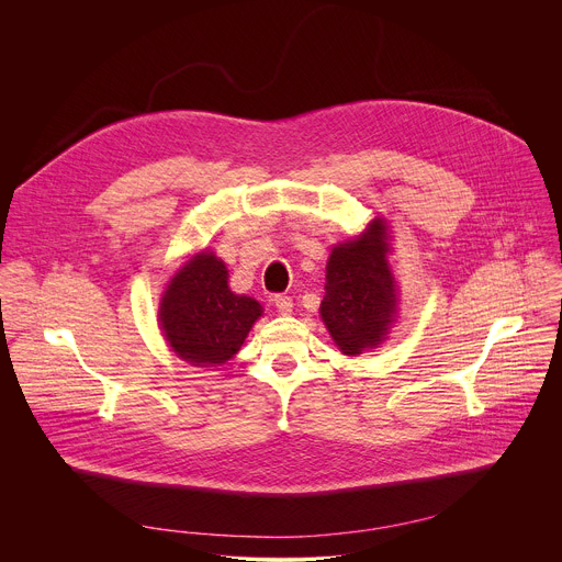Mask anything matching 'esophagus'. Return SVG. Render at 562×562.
Segmentation results:
<instances>
[{
  "label": "esophagus",
  "mask_w": 562,
  "mask_h": 562,
  "mask_svg": "<svg viewBox=\"0 0 562 562\" xmlns=\"http://www.w3.org/2000/svg\"><path fill=\"white\" fill-rule=\"evenodd\" d=\"M273 304H276V308H278L282 315H289V313L293 311V300H291L289 295H284V293L273 295Z\"/></svg>",
  "instance_id": "1"
}]
</instances>
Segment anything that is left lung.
Masks as SVG:
<instances>
[{
  "label": "left lung",
  "mask_w": 562,
  "mask_h": 562,
  "mask_svg": "<svg viewBox=\"0 0 562 562\" xmlns=\"http://www.w3.org/2000/svg\"><path fill=\"white\" fill-rule=\"evenodd\" d=\"M386 228L375 220L358 239L331 251L319 315L347 356L378 347L395 313V282L384 260Z\"/></svg>",
  "instance_id": "8db88e82"
}]
</instances>
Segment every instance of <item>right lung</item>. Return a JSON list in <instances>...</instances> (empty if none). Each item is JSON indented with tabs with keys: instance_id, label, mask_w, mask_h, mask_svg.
I'll return each mask as SVG.
<instances>
[{
	"instance_id": "right-lung-1",
	"label": "right lung",
	"mask_w": 562,
	"mask_h": 562,
	"mask_svg": "<svg viewBox=\"0 0 562 562\" xmlns=\"http://www.w3.org/2000/svg\"><path fill=\"white\" fill-rule=\"evenodd\" d=\"M226 280L224 262L204 251L171 280L159 306V323L169 345L198 367L231 360L262 315L254 297L235 295Z\"/></svg>"
}]
</instances>
